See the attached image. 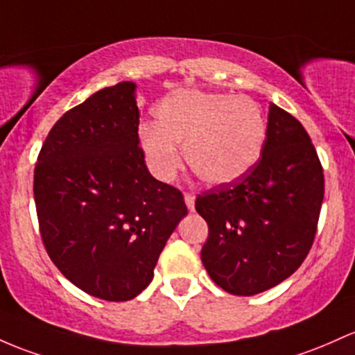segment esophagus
Here are the masks:
<instances>
[{
	"label": "esophagus",
	"instance_id": "esophagus-1",
	"mask_svg": "<svg viewBox=\"0 0 355 355\" xmlns=\"http://www.w3.org/2000/svg\"><path fill=\"white\" fill-rule=\"evenodd\" d=\"M185 204L187 209H189L190 212H193V210H196V197H193L192 193H185Z\"/></svg>",
	"mask_w": 355,
	"mask_h": 355
}]
</instances>
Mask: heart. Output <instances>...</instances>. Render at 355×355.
I'll list each match as a JSON object with an SVG mask.
<instances>
[{"label": "heart", "instance_id": "heart-1", "mask_svg": "<svg viewBox=\"0 0 355 355\" xmlns=\"http://www.w3.org/2000/svg\"><path fill=\"white\" fill-rule=\"evenodd\" d=\"M155 126L139 130L143 157L159 182L173 180L180 151L205 184L239 180L259 162L266 143V118L249 96L184 89L153 109Z\"/></svg>", "mask_w": 355, "mask_h": 355}]
</instances>
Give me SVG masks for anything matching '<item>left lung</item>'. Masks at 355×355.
I'll return each mask as SVG.
<instances>
[{
  "mask_svg": "<svg viewBox=\"0 0 355 355\" xmlns=\"http://www.w3.org/2000/svg\"><path fill=\"white\" fill-rule=\"evenodd\" d=\"M322 200L323 170L309 133L270 104L266 143L254 168L196 200L209 225L200 258L212 282L251 297L293 275L313 244Z\"/></svg>",
  "mask_w": 355,
  "mask_h": 355,
  "instance_id": "8db88e82",
  "label": "left lung"
}]
</instances>
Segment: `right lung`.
I'll use <instances>...</instances> for the list:
<instances>
[{
	"label": "right lung",
	"instance_id": "obj_1",
	"mask_svg": "<svg viewBox=\"0 0 355 355\" xmlns=\"http://www.w3.org/2000/svg\"><path fill=\"white\" fill-rule=\"evenodd\" d=\"M136 84L104 87L53 124L35 165L46 252L92 297L126 302L153 279L187 216L180 190L151 177L138 138Z\"/></svg>",
	"mask_w": 355,
	"mask_h": 355
}]
</instances>
